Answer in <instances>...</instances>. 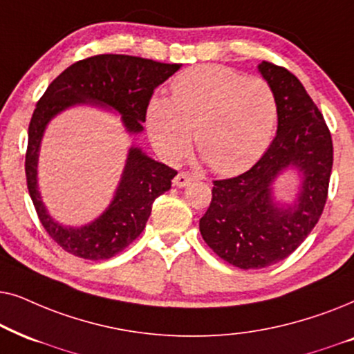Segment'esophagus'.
I'll return each instance as SVG.
<instances>
[{
    "label": "esophagus",
    "mask_w": 354,
    "mask_h": 354,
    "mask_svg": "<svg viewBox=\"0 0 354 354\" xmlns=\"http://www.w3.org/2000/svg\"><path fill=\"white\" fill-rule=\"evenodd\" d=\"M192 180H194V174H191L187 171H181V173H178L176 176H174L173 185L178 186V187H185V186L189 185Z\"/></svg>",
    "instance_id": "34e87169"
}]
</instances>
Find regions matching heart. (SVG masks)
Masks as SVG:
<instances>
[{
  "label": "heart",
  "mask_w": 354,
  "mask_h": 354,
  "mask_svg": "<svg viewBox=\"0 0 354 354\" xmlns=\"http://www.w3.org/2000/svg\"><path fill=\"white\" fill-rule=\"evenodd\" d=\"M277 98L259 77L223 66H197L178 75L171 98L153 95L145 124L153 147L176 162L196 144L215 173L238 174L251 168L272 142Z\"/></svg>",
  "instance_id": "b5f03b06"
}]
</instances>
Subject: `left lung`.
Wrapping results in <instances>:
<instances>
[{
	"instance_id": "left-lung-1",
	"label": "left lung",
	"mask_w": 354,
	"mask_h": 354,
	"mask_svg": "<svg viewBox=\"0 0 354 354\" xmlns=\"http://www.w3.org/2000/svg\"><path fill=\"white\" fill-rule=\"evenodd\" d=\"M259 71L277 98V136L246 173L214 181L199 221L212 251L244 270L283 261L308 238L327 202L333 165L330 131L299 79L268 61ZM290 166L304 173V186L295 206L280 207L272 202L271 183Z\"/></svg>"
}]
</instances>
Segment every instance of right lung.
Here are the masks:
<instances>
[{
	"mask_svg": "<svg viewBox=\"0 0 354 354\" xmlns=\"http://www.w3.org/2000/svg\"><path fill=\"white\" fill-rule=\"evenodd\" d=\"M178 69L180 64L139 56L95 55L64 69L37 103L26 152L27 187L46 233L66 252L88 261H103L120 254L142 233L153 201L171 187L178 171L155 162L140 149L131 147L120 186L108 209L92 223L68 228L48 215L37 186V162L46 124L75 103H93L116 110L126 131L140 133L153 91Z\"/></svg>",
	"mask_w": 354,
	"mask_h": 354,
	"instance_id": "obj_1",
	"label": "right lung"
}]
</instances>
